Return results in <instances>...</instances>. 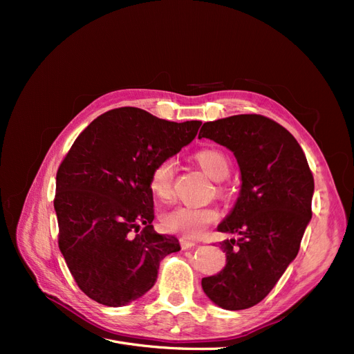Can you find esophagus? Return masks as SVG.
Masks as SVG:
<instances>
[{"label":"esophagus","mask_w":354,"mask_h":354,"mask_svg":"<svg viewBox=\"0 0 354 354\" xmlns=\"http://www.w3.org/2000/svg\"><path fill=\"white\" fill-rule=\"evenodd\" d=\"M198 242L194 239H189V238H181V246H183V250H189L192 246H196Z\"/></svg>","instance_id":"1"}]
</instances>
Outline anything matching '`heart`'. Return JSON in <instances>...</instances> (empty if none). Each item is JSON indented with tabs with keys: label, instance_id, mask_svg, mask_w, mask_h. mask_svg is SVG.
I'll list each match as a JSON object with an SVG mask.
<instances>
[{
	"label": "heart",
	"instance_id": "heart-1",
	"mask_svg": "<svg viewBox=\"0 0 354 354\" xmlns=\"http://www.w3.org/2000/svg\"><path fill=\"white\" fill-rule=\"evenodd\" d=\"M194 162L214 181H221L229 176L230 160L229 156L220 149L203 147L192 155ZM174 162L164 159L158 162L149 177V189L152 195L160 202H169L174 198ZM223 192V187H218ZM220 212L212 207H180L167 212L162 217L164 226L174 233H180L185 238H198L209 224L216 223Z\"/></svg>",
	"mask_w": 354,
	"mask_h": 354
}]
</instances>
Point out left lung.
I'll use <instances>...</instances> for the list:
<instances>
[{
    "label": "left lung",
    "mask_w": 354,
    "mask_h": 354,
    "mask_svg": "<svg viewBox=\"0 0 354 354\" xmlns=\"http://www.w3.org/2000/svg\"><path fill=\"white\" fill-rule=\"evenodd\" d=\"M202 137L233 152L242 180L236 203L217 227L239 238L220 242L226 266L203 277L202 289L221 308H250L267 297L298 254L312 218L313 174L294 136L263 115L205 122Z\"/></svg>",
    "instance_id": "left-lung-1"
}]
</instances>
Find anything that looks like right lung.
I'll return each instance as SVG.
<instances>
[{"instance_id":"1","label":"right lung","mask_w":354,"mask_h":354,"mask_svg":"<svg viewBox=\"0 0 354 354\" xmlns=\"http://www.w3.org/2000/svg\"><path fill=\"white\" fill-rule=\"evenodd\" d=\"M201 121L171 122L137 108L100 115L73 142L56 176L59 248L94 301L121 307L145 295L178 239L153 229L152 168L198 134Z\"/></svg>"}]
</instances>
